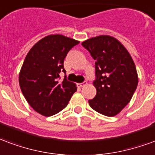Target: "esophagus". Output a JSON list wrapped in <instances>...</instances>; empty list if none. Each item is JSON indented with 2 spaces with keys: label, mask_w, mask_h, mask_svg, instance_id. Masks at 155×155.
I'll use <instances>...</instances> for the list:
<instances>
[{
  "label": "esophagus",
  "mask_w": 155,
  "mask_h": 155,
  "mask_svg": "<svg viewBox=\"0 0 155 155\" xmlns=\"http://www.w3.org/2000/svg\"><path fill=\"white\" fill-rule=\"evenodd\" d=\"M87 82H86V81H84V82H82V83H78V86H79V87H84V86L87 85Z\"/></svg>",
  "instance_id": "esophagus-1"
}]
</instances>
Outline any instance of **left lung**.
I'll return each instance as SVG.
<instances>
[{
	"instance_id": "obj_1",
	"label": "left lung",
	"mask_w": 155,
	"mask_h": 155,
	"mask_svg": "<svg viewBox=\"0 0 155 155\" xmlns=\"http://www.w3.org/2000/svg\"><path fill=\"white\" fill-rule=\"evenodd\" d=\"M82 45L96 61L93 85L97 94L89 105L104 116H116L130 102L137 87L134 61L121 43L111 36L91 38Z\"/></svg>"
}]
</instances>
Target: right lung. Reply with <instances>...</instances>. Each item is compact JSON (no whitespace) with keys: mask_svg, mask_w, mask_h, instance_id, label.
I'll list each match as a JSON object with an SVG mask.
<instances>
[{"mask_svg":"<svg viewBox=\"0 0 155 155\" xmlns=\"http://www.w3.org/2000/svg\"><path fill=\"white\" fill-rule=\"evenodd\" d=\"M79 41L61 35L40 39L30 49L20 69L21 91L38 113L51 116L64 109L77 91L75 83L67 80L64 62L70 49ZM65 76L59 82V73Z\"/></svg>","mask_w":155,"mask_h":155,"instance_id":"right-lung-1","label":"right lung"}]
</instances>
